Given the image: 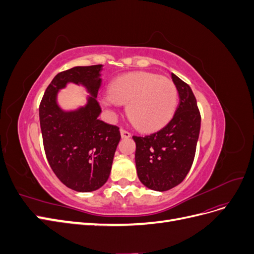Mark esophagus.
Wrapping results in <instances>:
<instances>
[{
  "label": "esophagus",
  "mask_w": 254,
  "mask_h": 254,
  "mask_svg": "<svg viewBox=\"0 0 254 254\" xmlns=\"http://www.w3.org/2000/svg\"><path fill=\"white\" fill-rule=\"evenodd\" d=\"M121 135H122V137H124V139H126V137L131 136V133H130L129 131H127V130H125V129H121Z\"/></svg>",
  "instance_id": "34e87169"
}]
</instances>
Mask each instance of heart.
I'll return each instance as SVG.
<instances>
[{"label":"heart","instance_id":"1","mask_svg":"<svg viewBox=\"0 0 254 254\" xmlns=\"http://www.w3.org/2000/svg\"><path fill=\"white\" fill-rule=\"evenodd\" d=\"M103 103L109 108L126 105V113L136 129L153 131L172 119L178 103V90L171 79L135 72L115 79Z\"/></svg>","mask_w":254,"mask_h":254}]
</instances>
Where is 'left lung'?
I'll return each mask as SVG.
<instances>
[{"mask_svg":"<svg viewBox=\"0 0 254 254\" xmlns=\"http://www.w3.org/2000/svg\"><path fill=\"white\" fill-rule=\"evenodd\" d=\"M172 78L179 93L173 119L157 132L132 136L137 177L145 187L159 191L171 190L186 178L200 131L201 117L193 91L174 73Z\"/></svg>","mask_w":254,"mask_h":254,"instance_id":"8db88e82","label":"left lung"}]
</instances>
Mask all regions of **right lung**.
<instances>
[{
    "instance_id": "right-lung-1",
    "label": "right lung",
    "mask_w": 254,
    "mask_h": 254,
    "mask_svg": "<svg viewBox=\"0 0 254 254\" xmlns=\"http://www.w3.org/2000/svg\"><path fill=\"white\" fill-rule=\"evenodd\" d=\"M102 64L75 66L58 73L44 92L39 106L45 156L57 178L76 191H92L109 178L120 128L98 120L96 101ZM67 82L81 83L91 96L84 107L65 113L57 105V93Z\"/></svg>"
}]
</instances>
